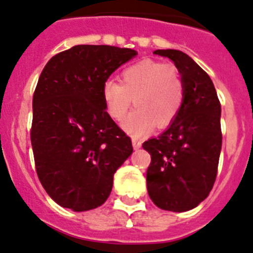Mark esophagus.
Listing matches in <instances>:
<instances>
[{
	"label": "esophagus",
	"mask_w": 253,
	"mask_h": 253,
	"mask_svg": "<svg viewBox=\"0 0 253 253\" xmlns=\"http://www.w3.org/2000/svg\"><path fill=\"white\" fill-rule=\"evenodd\" d=\"M131 144H133V148L135 150H138L139 148L142 147V142H140V140H136V139H133V140H131Z\"/></svg>",
	"instance_id": "34e87169"
}]
</instances>
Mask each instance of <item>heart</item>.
<instances>
[{
  "instance_id": "obj_1",
  "label": "heart",
  "mask_w": 253,
  "mask_h": 253,
  "mask_svg": "<svg viewBox=\"0 0 253 253\" xmlns=\"http://www.w3.org/2000/svg\"><path fill=\"white\" fill-rule=\"evenodd\" d=\"M119 81L106 80L101 96L106 113L114 120H122L134 104L135 109L123 122V128L130 135H145L154 125L164 128L179 114L184 84L174 65L143 60L125 68Z\"/></svg>"
}]
</instances>
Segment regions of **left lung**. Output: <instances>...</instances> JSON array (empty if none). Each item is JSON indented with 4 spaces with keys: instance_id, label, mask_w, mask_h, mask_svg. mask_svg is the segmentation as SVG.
<instances>
[{
    "instance_id": "8db88e82",
    "label": "left lung",
    "mask_w": 253,
    "mask_h": 253,
    "mask_svg": "<svg viewBox=\"0 0 253 253\" xmlns=\"http://www.w3.org/2000/svg\"><path fill=\"white\" fill-rule=\"evenodd\" d=\"M174 62L184 84L179 114L164 133L143 143L150 154L148 194L157 207L193 210L208 197L222 147L221 103L208 74L179 50H155Z\"/></svg>"
}]
</instances>
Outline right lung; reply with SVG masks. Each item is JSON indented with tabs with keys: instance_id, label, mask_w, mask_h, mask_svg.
Here are the masks:
<instances>
[{
	"instance_id": "right-lung-1",
	"label": "right lung",
	"mask_w": 253,
	"mask_h": 253,
	"mask_svg": "<svg viewBox=\"0 0 253 253\" xmlns=\"http://www.w3.org/2000/svg\"><path fill=\"white\" fill-rule=\"evenodd\" d=\"M135 50L76 45L51 57L32 99L31 144L37 177L57 205L75 212L108 199L131 140L105 110L101 87Z\"/></svg>"
}]
</instances>
